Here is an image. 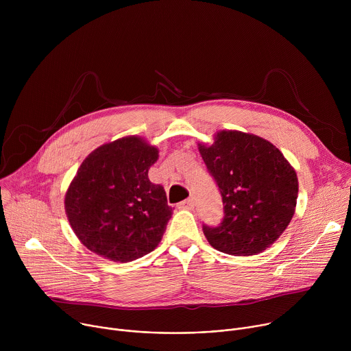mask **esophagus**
<instances>
[{"mask_svg":"<svg viewBox=\"0 0 351 351\" xmlns=\"http://www.w3.org/2000/svg\"><path fill=\"white\" fill-rule=\"evenodd\" d=\"M178 207L182 208V210H193L194 208V199L193 198H187V199H184V202L179 203Z\"/></svg>","mask_w":351,"mask_h":351,"instance_id":"1","label":"esophagus"}]
</instances>
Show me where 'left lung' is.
<instances>
[{"mask_svg": "<svg viewBox=\"0 0 351 351\" xmlns=\"http://www.w3.org/2000/svg\"><path fill=\"white\" fill-rule=\"evenodd\" d=\"M219 187L223 219L203 225L208 243L230 256H256L290 223L298 194L295 171L272 143L256 134L221 130L211 145L198 144Z\"/></svg>", "mask_w": 351, "mask_h": 351, "instance_id": "obj_1", "label": "left lung"}]
</instances>
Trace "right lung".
I'll return each mask as SVG.
<instances>
[{"label": "right lung", "mask_w": 351, "mask_h": 351, "mask_svg": "<svg viewBox=\"0 0 351 351\" xmlns=\"http://www.w3.org/2000/svg\"><path fill=\"white\" fill-rule=\"evenodd\" d=\"M157 160V147L129 136L95 148L82 162L65 194V213L90 252L129 263L158 245L172 207L164 187L148 179Z\"/></svg>", "instance_id": "obj_1"}]
</instances>
